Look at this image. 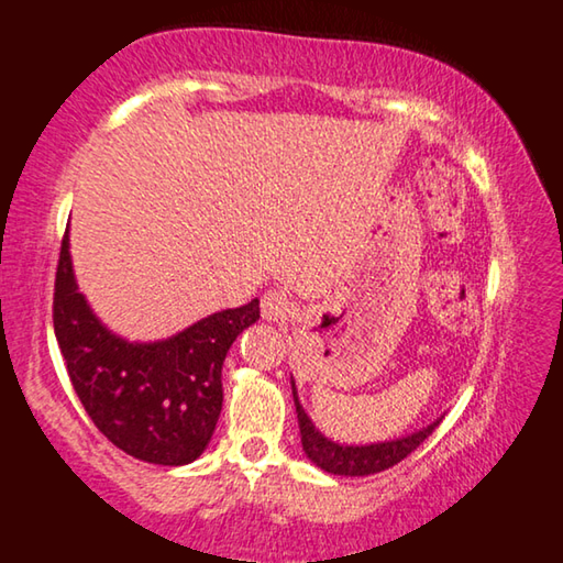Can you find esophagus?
Returning <instances> with one entry per match:
<instances>
[{
	"label": "esophagus",
	"instance_id": "1",
	"mask_svg": "<svg viewBox=\"0 0 563 563\" xmlns=\"http://www.w3.org/2000/svg\"><path fill=\"white\" fill-rule=\"evenodd\" d=\"M290 300L280 290H267L263 300H260V310H263L265 321H288L290 316Z\"/></svg>",
	"mask_w": 563,
	"mask_h": 563
}]
</instances>
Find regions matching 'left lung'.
<instances>
[{"instance_id": "left-lung-1", "label": "left lung", "mask_w": 563, "mask_h": 563, "mask_svg": "<svg viewBox=\"0 0 563 563\" xmlns=\"http://www.w3.org/2000/svg\"><path fill=\"white\" fill-rule=\"evenodd\" d=\"M290 387H292V401H296L303 452L308 455L310 463L325 470V473H331V475L364 477V475L382 473V470H389L397 463H401L409 452H415L419 444H422L434 432V427L442 422V417H438L434 422L422 427V430L405 434V438H397V440L346 444V442L325 438V434L313 424V419L306 415L303 405H300L296 379H292V376H290Z\"/></svg>"}]
</instances>
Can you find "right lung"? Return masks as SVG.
Segmentation results:
<instances>
[{
    "instance_id": "right-lung-1",
    "label": "right lung",
    "mask_w": 563,
    "mask_h": 563,
    "mask_svg": "<svg viewBox=\"0 0 563 563\" xmlns=\"http://www.w3.org/2000/svg\"><path fill=\"white\" fill-rule=\"evenodd\" d=\"M257 318L255 298L217 310L169 339H123L78 290L65 232L55 278V335L88 417L125 455L172 467L195 463L222 412L224 356Z\"/></svg>"
}]
</instances>
